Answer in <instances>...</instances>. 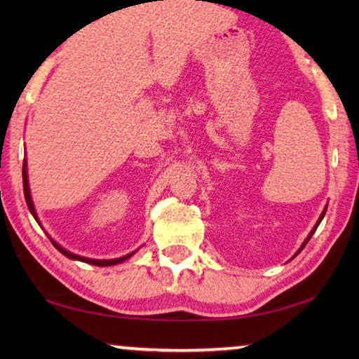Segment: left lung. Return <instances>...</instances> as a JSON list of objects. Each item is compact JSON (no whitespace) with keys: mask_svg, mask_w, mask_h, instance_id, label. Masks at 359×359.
Wrapping results in <instances>:
<instances>
[{"mask_svg":"<svg viewBox=\"0 0 359 359\" xmlns=\"http://www.w3.org/2000/svg\"><path fill=\"white\" fill-rule=\"evenodd\" d=\"M326 209H327V205H326V208L323 209V212H321V215H320V218H318V222H317V223H315V226L312 228V231H311V233H309V236H307V238H306V241H304V242H302V245L299 247V250H297V252L294 253V257H296V255H299V253H301V250H302V248H304V247H306V244H307V242H309V241H311V238H312V236H313V233H315V231H317V228H318V224L321 223V220H323V217H325V214H326ZM294 257H293V258H294Z\"/></svg>","mask_w":359,"mask_h":359,"instance_id":"left-lung-1","label":"left lung"}]
</instances>
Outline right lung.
Returning <instances> with one entry per match:
<instances>
[{
    "label": "right lung",
    "mask_w": 359,
    "mask_h": 359,
    "mask_svg": "<svg viewBox=\"0 0 359 359\" xmlns=\"http://www.w3.org/2000/svg\"><path fill=\"white\" fill-rule=\"evenodd\" d=\"M27 160H23V171H22V175H23V193H25V201H27V205L29 212H32V215L34 217V220L38 222V224L41 226V222L38 218V214H36V209H34V204H33V199H32V191H29V184H28V169H27ZM48 239H50V242L53 244V247L57 248V250L60 253H63L66 258L69 259H76V261H82V263H88V264H93V266H115V264H120L123 263V261L128 259L130 257H133V255L136 253L131 252L128 255H125V257H120V258H114V259H93V258H87V257H81V255H76V253H71L66 250V248H63L62 245L58 244V242L53 241L50 236H48Z\"/></svg>",
    "instance_id": "1"
}]
</instances>
